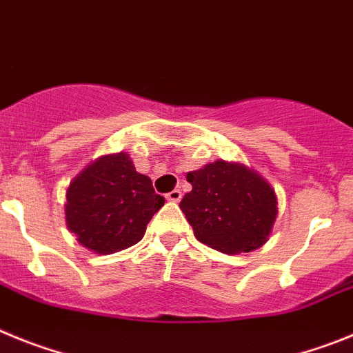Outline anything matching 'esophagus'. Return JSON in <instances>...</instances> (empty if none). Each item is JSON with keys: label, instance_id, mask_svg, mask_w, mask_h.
Here are the masks:
<instances>
[{"label": "esophagus", "instance_id": "obj_1", "mask_svg": "<svg viewBox=\"0 0 353 353\" xmlns=\"http://www.w3.org/2000/svg\"><path fill=\"white\" fill-rule=\"evenodd\" d=\"M167 200H169V202H174V204H177V202H179V200H181V192H179V190H172V192H170V193H167Z\"/></svg>", "mask_w": 353, "mask_h": 353}]
</instances>
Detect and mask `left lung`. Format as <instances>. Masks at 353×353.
Wrapping results in <instances>:
<instances>
[{
    "label": "left lung",
    "instance_id": "obj_1",
    "mask_svg": "<svg viewBox=\"0 0 353 353\" xmlns=\"http://www.w3.org/2000/svg\"><path fill=\"white\" fill-rule=\"evenodd\" d=\"M192 184L181 200L193 234L216 252L237 255L268 243L278 216L274 188L236 161L216 160L186 174Z\"/></svg>",
    "mask_w": 353,
    "mask_h": 353
}]
</instances>
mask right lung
<instances>
[{
	"label": "right lung",
	"instance_id": "add662e5",
	"mask_svg": "<svg viewBox=\"0 0 353 353\" xmlns=\"http://www.w3.org/2000/svg\"><path fill=\"white\" fill-rule=\"evenodd\" d=\"M163 204L151 179L139 174L132 158L121 151L97 158L72 179L65 220L82 246L110 255L137 244Z\"/></svg>",
	"mask_w": 353,
	"mask_h": 353
}]
</instances>
